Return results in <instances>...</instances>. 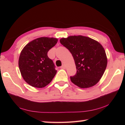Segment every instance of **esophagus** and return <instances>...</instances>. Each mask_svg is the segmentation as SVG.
Returning a JSON list of instances; mask_svg holds the SVG:
<instances>
[{"mask_svg":"<svg viewBox=\"0 0 125 125\" xmlns=\"http://www.w3.org/2000/svg\"><path fill=\"white\" fill-rule=\"evenodd\" d=\"M61 68H62V69H65V65H64V64H63L62 66L61 67Z\"/></svg>","mask_w":125,"mask_h":125,"instance_id":"34e87169","label":"esophagus"}]
</instances>
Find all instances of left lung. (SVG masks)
Returning <instances> with one entry per match:
<instances>
[{
    "instance_id": "1",
    "label": "left lung",
    "mask_w": 125,
    "mask_h": 125,
    "mask_svg": "<svg viewBox=\"0 0 125 125\" xmlns=\"http://www.w3.org/2000/svg\"><path fill=\"white\" fill-rule=\"evenodd\" d=\"M73 57L77 72L71 82L81 88L94 86L101 79L107 66L104 49L98 42L83 36H71L60 40Z\"/></svg>"
}]
</instances>
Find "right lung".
I'll list each match as a JSON object with an SVG mask.
<instances>
[{
	"instance_id": "right-lung-1",
	"label": "right lung",
	"mask_w": 125,
	"mask_h": 125,
	"mask_svg": "<svg viewBox=\"0 0 125 125\" xmlns=\"http://www.w3.org/2000/svg\"><path fill=\"white\" fill-rule=\"evenodd\" d=\"M57 41L55 38L40 37L29 42L23 48L19 67L22 77L29 85L41 88L52 81L57 71L47 52Z\"/></svg>"
}]
</instances>
